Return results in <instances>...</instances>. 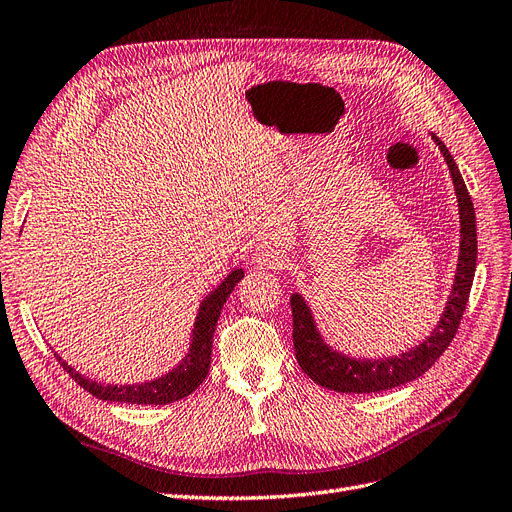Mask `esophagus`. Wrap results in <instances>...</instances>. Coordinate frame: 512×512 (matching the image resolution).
I'll use <instances>...</instances> for the list:
<instances>
[{
	"label": "esophagus",
	"mask_w": 512,
	"mask_h": 512,
	"mask_svg": "<svg viewBox=\"0 0 512 512\" xmlns=\"http://www.w3.org/2000/svg\"><path fill=\"white\" fill-rule=\"evenodd\" d=\"M252 262L258 269H279L284 264V254L271 248V245H260L252 254Z\"/></svg>",
	"instance_id": "34e87169"
}]
</instances>
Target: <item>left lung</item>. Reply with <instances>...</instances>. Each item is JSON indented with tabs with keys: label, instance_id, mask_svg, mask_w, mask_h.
<instances>
[{
	"label": "left lung",
	"instance_id": "8db88e82",
	"mask_svg": "<svg viewBox=\"0 0 512 512\" xmlns=\"http://www.w3.org/2000/svg\"><path fill=\"white\" fill-rule=\"evenodd\" d=\"M432 139L445 156L457 195V207H460V256H457L455 281L445 311L440 315L436 328L430 332V337H426L413 349L404 351V354L379 360L351 358L328 347L315 326L305 298L301 294H292V341L296 360L309 375V379L326 387V390L343 394H375L409 383L424 375L443 356V351L449 347L457 328H460L474 271H477V218H474L472 199L451 152L436 135H432Z\"/></svg>",
	"mask_w": 512,
	"mask_h": 512
}]
</instances>
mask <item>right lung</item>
<instances>
[{"label": "right lung", "mask_w": 512, "mask_h": 512, "mask_svg": "<svg viewBox=\"0 0 512 512\" xmlns=\"http://www.w3.org/2000/svg\"><path fill=\"white\" fill-rule=\"evenodd\" d=\"M241 277H243L241 269L231 271L214 292L203 298V303L197 313V320H195V330H192V341H190V349H188L186 358L178 366L171 368L167 375L158 377L154 381L133 383V385L97 383L93 379L80 375L78 370H74L72 366H67V362L59 354H55V356H57L59 364L67 370L69 377H72L80 387H84L88 394H93L99 400L129 402V404H169L175 400H182L195 392L209 373L211 343H214L218 317L226 303V298L231 296V292L235 290Z\"/></svg>", "instance_id": "right-lung-1"}]
</instances>
